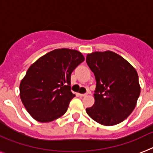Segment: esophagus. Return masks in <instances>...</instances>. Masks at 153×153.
I'll use <instances>...</instances> for the list:
<instances>
[{
	"mask_svg": "<svg viewBox=\"0 0 153 153\" xmlns=\"http://www.w3.org/2000/svg\"><path fill=\"white\" fill-rule=\"evenodd\" d=\"M87 95L86 93H79V96L81 97H86Z\"/></svg>",
	"mask_w": 153,
	"mask_h": 153,
	"instance_id": "esophagus-1",
	"label": "esophagus"
}]
</instances>
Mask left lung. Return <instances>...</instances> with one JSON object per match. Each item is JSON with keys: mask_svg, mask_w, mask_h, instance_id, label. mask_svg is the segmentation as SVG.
Wrapping results in <instances>:
<instances>
[{"mask_svg": "<svg viewBox=\"0 0 153 153\" xmlns=\"http://www.w3.org/2000/svg\"><path fill=\"white\" fill-rule=\"evenodd\" d=\"M86 63L97 81L92 107L87 114L104 126L120 123L135 109L140 94L139 76L128 61L113 51L93 52Z\"/></svg>", "mask_w": 153, "mask_h": 153, "instance_id": "8db88e82", "label": "left lung"}]
</instances>
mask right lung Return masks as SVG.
<instances>
[{"instance_id": "right-lung-1", "label": "right lung", "mask_w": 153, "mask_h": 153, "mask_svg": "<svg viewBox=\"0 0 153 153\" xmlns=\"http://www.w3.org/2000/svg\"><path fill=\"white\" fill-rule=\"evenodd\" d=\"M84 60L80 52L67 48L47 53L31 65L20 84L24 106L34 120L48 123L62 117L75 97L70 76Z\"/></svg>"}]
</instances>
